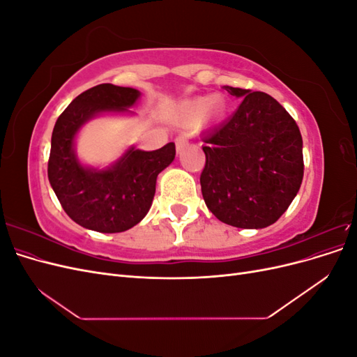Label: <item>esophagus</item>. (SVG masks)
Here are the masks:
<instances>
[{
    "label": "esophagus",
    "instance_id": "esophagus-1",
    "mask_svg": "<svg viewBox=\"0 0 357 357\" xmlns=\"http://www.w3.org/2000/svg\"><path fill=\"white\" fill-rule=\"evenodd\" d=\"M189 146V139L185 135H180L176 138V147H177V152H181V150H185Z\"/></svg>",
    "mask_w": 357,
    "mask_h": 357
}]
</instances>
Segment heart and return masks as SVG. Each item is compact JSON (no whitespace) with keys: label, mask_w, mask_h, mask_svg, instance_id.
Instances as JSON below:
<instances>
[{"label":"heart","mask_w":357,"mask_h":357,"mask_svg":"<svg viewBox=\"0 0 357 357\" xmlns=\"http://www.w3.org/2000/svg\"><path fill=\"white\" fill-rule=\"evenodd\" d=\"M223 110V104L215 96H199L181 107L180 122L183 125H195L205 114H215Z\"/></svg>","instance_id":"heart-1"}]
</instances>
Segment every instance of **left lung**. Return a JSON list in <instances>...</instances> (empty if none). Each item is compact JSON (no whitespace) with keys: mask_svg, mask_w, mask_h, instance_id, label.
Masks as SVG:
<instances>
[{"mask_svg":"<svg viewBox=\"0 0 357 357\" xmlns=\"http://www.w3.org/2000/svg\"><path fill=\"white\" fill-rule=\"evenodd\" d=\"M223 89L243 102L228 121L202 137V197L226 225L266 228L289 208L304 177L299 128L268 93Z\"/></svg>","mask_w":357,"mask_h":357,"instance_id":"obj_1","label":"left lung"}]
</instances>
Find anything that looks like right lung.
I'll return each mask as SVG.
<instances>
[{"mask_svg":"<svg viewBox=\"0 0 357 357\" xmlns=\"http://www.w3.org/2000/svg\"><path fill=\"white\" fill-rule=\"evenodd\" d=\"M139 98L132 88L102 83L74 98L52 132L47 164L50 186L63 211L86 229L116 234L131 229L152 207L156 178L176 158V144L153 152L129 147L109 168L80 164L74 139L80 128L101 113H128Z\"/></svg>","mask_w":357,"mask_h":357,"instance_id":"obj_1","label":"right lung"}]
</instances>
